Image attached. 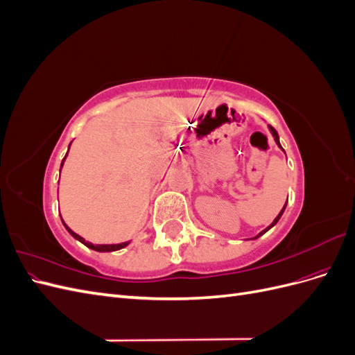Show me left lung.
I'll list each match as a JSON object with an SVG mask.
<instances>
[{
  "label": "left lung",
  "instance_id": "left-lung-1",
  "mask_svg": "<svg viewBox=\"0 0 355 355\" xmlns=\"http://www.w3.org/2000/svg\"><path fill=\"white\" fill-rule=\"evenodd\" d=\"M268 128H270V132H271V135L274 136V141H275V144L278 145V148H282V145H280V137H278V133L275 132V128H274V127H271V125H268ZM282 149H283V148H282ZM283 151H284V149H283ZM286 204H287V202H286ZM286 204H284V207L282 209V211H280V213H278V216H277V218L274 219V222H272V223L270 225V227H266V228H265L263 231H261L259 234H257V235H256V237H253V240H256V239H259V237H261V235H263V234H265L266 231H270V230H271V228L274 227V225H277V222H278V220H280V218L283 216V213H284V210H286Z\"/></svg>",
  "mask_w": 355,
  "mask_h": 355
}]
</instances>
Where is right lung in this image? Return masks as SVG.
<instances>
[{"mask_svg": "<svg viewBox=\"0 0 355 355\" xmlns=\"http://www.w3.org/2000/svg\"><path fill=\"white\" fill-rule=\"evenodd\" d=\"M69 146H71V144H69ZM68 151H69V148H68ZM67 157H68V153H67V155H65V158L62 159V164H60V170H62V167H63V163H65V159H67ZM62 223H63V227L67 228V231L72 235V237L75 239V240H78L80 243H83L84 245H87L89 249H92V250H96V252H115V250H120V249H124L125 245H128V243L130 241H125V243H120V244H93V243H89V241H85L81 235H78V234H75L68 225L63 222V219H62Z\"/></svg>", "mask_w": 355, "mask_h": 355, "instance_id": "add662e5", "label": "right lung"}]
</instances>
